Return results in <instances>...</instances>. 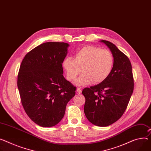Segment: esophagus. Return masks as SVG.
<instances>
[{"mask_svg":"<svg viewBox=\"0 0 151 151\" xmlns=\"http://www.w3.org/2000/svg\"><path fill=\"white\" fill-rule=\"evenodd\" d=\"M77 93L78 94H81L82 93V89L81 88H77Z\"/></svg>","mask_w":151,"mask_h":151,"instance_id":"obj_1","label":"esophagus"}]
</instances>
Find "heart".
<instances>
[{
	"label": "heart",
	"mask_w": 151,
	"mask_h": 151,
	"mask_svg": "<svg viewBox=\"0 0 151 151\" xmlns=\"http://www.w3.org/2000/svg\"><path fill=\"white\" fill-rule=\"evenodd\" d=\"M114 57L108 50L94 46H86L77 50L74 58L66 57L62 62V66L69 81H74L83 73L76 83L85 86L91 82L94 84L105 80L112 71Z\"/></svg>",
	"instance_id": "b5f03b06"
}]
</instances>
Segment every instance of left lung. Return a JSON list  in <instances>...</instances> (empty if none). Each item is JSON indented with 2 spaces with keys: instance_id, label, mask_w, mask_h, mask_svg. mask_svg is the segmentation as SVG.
I'll list each match as a JSON object with an SVG mask.
<instances>
[{
  "instance_id": "obj_1",
  "label": "left lung",
  "mask_w": 151,
  "mask_h": 151,
  "mask_svg": "<svg viewBox=\"0 0 151 151\" xmlns=\"http://www.w3.org/2000/svg\"><path fill=\"white\" fill-rule=\"evenodd\" d=\"M110 49L114 65L109 77L101 83L83 89L84 112L88 120L98 126H108L123 115L134 90L131 62L117 46L107 40H100Z\"/></svg>"
}]
</instances>
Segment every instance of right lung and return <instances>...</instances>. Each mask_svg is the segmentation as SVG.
I'll return each mask as SVG.
<instances>
[{"instance_id": "add662e5", "label": "right lung", "mask_w": 151, "mask_h": 151, "mask_svg": "<svg viewBox=\"0 0 151 151\" xmlns=\"http://www.w3.org/2000/svg\"><path fill=\"white\" fill-rule=\"evenodd\" d=\"M69 44L46 42L28 52L17 76L22 106L28 117L42 127L59 123L76 88L63 77L62 62Z\"/></svg>"}]
</instances>
